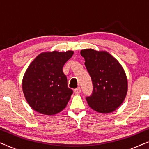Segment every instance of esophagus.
<instances>
[{
	"instance_id": "34e87169",
	"label": "esophagus",
	"mask_w": 149,
	"mask_h": 149,
	"mask_svg": "<svg viewBox=\"0 0 149 149\" xmlns=\"http://www.w3.org/2000/svg\"><path fill=\"white\" fill-rule=\"evenodd\" d=\"M74 92L75 94H79V93H81V88L80 87H78V88L75 89L74 90Z\"/></svg>"
}]
</instances>
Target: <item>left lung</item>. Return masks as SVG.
<instances>
[{
  "label": "left lung",
  "mask_w": 149,
  "mask_h": 149,
  "mask_svg": "<svg viewBox=\"0 0 149 149\" xmlns=\"http://www.w3.org/2000/svg\"><path fill=\"white\" fill-rule=\"evenodd\" d=\"M93 85V93L86 100L89 107L100 113H110L121 105L127 92L125 70L117 59L105 51H81Z\"/></svg>",
  "instance_id": "left-lung-1"
}]
</instances>
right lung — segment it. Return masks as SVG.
<instances>
[{"instance_id": "add662e5", "label": "right lung", "mask_w": 149, "mask_h": 149, "mask_svg": "<svg viewBox=\"0 0 149 149\" xmlns=\"http://www.w3.org/2000/svg\"><path fill=\"white\" fill-rule=\"evenodd\" d=\"M73 51L42 52L26 69L22 80L24 95L30 107L47 115L58 114L65 109L72 94L62 71Z\"/></svg>"}]
</instances>
